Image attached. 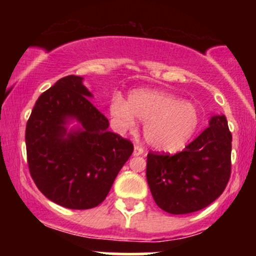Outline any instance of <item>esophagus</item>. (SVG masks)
I'll return each mask as SVG.
<instances>
[{
	"instance_id": "1",
	"label": "esophagus",
	"mask_w": 256,
	"mask_h": 256,
	"mask_svg": "<svg viewBox=\"0 0 256 256\" xmlns=\"http://www.w3.org/2000/svg\"><path fill=\"white\" fill-rule=\"evenodd\" d=\"M143 152H144V149H143L142 146H134V156H138V155H142Z\"/></svg>"
}]
</instances>
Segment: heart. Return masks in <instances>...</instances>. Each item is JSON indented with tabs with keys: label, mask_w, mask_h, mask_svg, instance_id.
Returning a JSON list of instances; mask_svg holds the SVG:
<instances>
[{
	"label": "heart",
	"mask_w": 256,
	"mask_h": 256,
	"mask_svg": "<svg viewBox=\"0 0 256 256\" xmlns=\"http://www.w3.org/2000/svg\"><path fill=\"white\" fill-rule=\"evenodd\" d=\"M110 114L119 132L134 130L136 118L144 122L143 132L146 143L165 152L180 150L200 124L195 106L160 90H134L128 94V101L114 94L110 102Z\"/></svg>",
	"instance_id": "heart-1"
}]
</instances>
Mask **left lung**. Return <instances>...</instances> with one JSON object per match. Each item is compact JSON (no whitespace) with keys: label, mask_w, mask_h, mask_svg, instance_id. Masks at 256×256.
Returning <instances> with one entry per match:
<instances>
[{"label":"left lung","mask_w":256,"mask_h":256,"mask_svg":"<svg viewBox=\"0 0 256 256\" xmlns=\"http://www.w3.org/2000/svg\"><path fill=\"white\" fill-rule=\"evenodd\" d=\"M231 142L225 116L177 154L149 152L146 182L155 204L171 214L198 212L222 195L231 176Z\"/></svg>","instance_id":"obj_1"}]
</instances>
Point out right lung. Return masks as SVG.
Masks as SVG:
<instances>
[{"instance_id":"right-lung-1","label":"right lung","mask_w":256,"mask_h":256,"mask_svg":"<svg viewBox=\"0 0 256 256\" xmlns=\"http://www.w3.org/2000/svg\"><path fill=\"white\" fill-rule=\"evenodd\" d=\"M78 76L64 77L38 98L26 124L30 174L40 192L70 210H90L107 198L134 152L130 140L108 131V119L88 98ZM77 118L82 128L67 132Z\"/></svg>"}]
</instances>
